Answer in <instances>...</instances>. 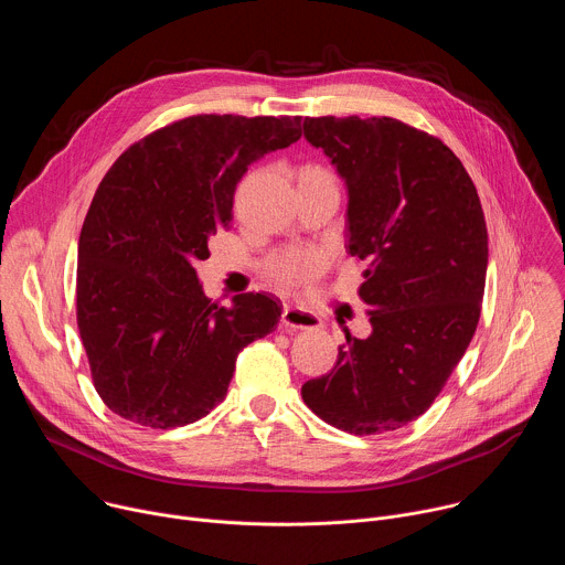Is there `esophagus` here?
Listing matches in <instances>:
<instances>
[{"mask_svg": "<svg viewBox=\"0 0 565 565\" xmlns=\"http://www.w3.org/2000/svg\"><path fill=\"white\" fill-rule=\"evenodd\" d=\"M281 324L288 331H306V329H319L321 327V319L312 312H306L301 308L295 306H284L281 310Z\"/></svg>", "mask_w": 565, "mask_h": 565, "instance_id": "34e87169", "label": "esophagus"}]
</instances>
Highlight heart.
Masks as SVG:
<instances>
[{"mask_svg": "<svg viewBox=\"0 0 565 565\" xmlns=\"http://www.w3.org/2000/svg\"><path fill=\"white\" fill-rule=\"evenodd\" d=\"M297 181L299 185H335L338 188L335 172L319 163L301 166L297 170ZM327 266H329V259L324 253L308 250V248H286L275 253L266 262L264 273L275 286L292 290V288L308 286L312 279H317L327 270Z\"/></svg>", "mask_w": 565, "mask_h": 565, "instance_id": "obj_1", "label": "heart"}]
</instances>
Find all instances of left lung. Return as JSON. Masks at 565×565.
<instances>
[{"mask_svg":"<svg viewBox=\"0 0 565 565\" xmlns=\"http://www.w3.org/2000/svg\"><path fill=\"white\" fill-rule=\"evenodd\" d=\"M349 188V250L366 262L371 335L347 331L331 373L301 386L329 425L373 436L414 423L465 355L480 317L488 227L458 156L388 116L306 118Z\"/></svg>","mask_w":565,"mask_h":565,"instance_id":"left-lung-1","label":"left lung"}]
</instances>
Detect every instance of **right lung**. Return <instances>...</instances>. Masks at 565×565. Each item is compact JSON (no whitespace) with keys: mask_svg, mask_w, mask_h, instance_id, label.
I'll return each instance as SVG.
<instances>
[{"mask_svg":"<svg viewBox=\"0 0 565 565\" xmlns=\"http://www.w3.org/2000/svg\"><path fill=\"white\" fill-rule=\"evenodd\" d=\"M301 138V116L199 114L118 156L77 244L75 310L94 386L120 418L174 429L227 393L236 355L277 327L262 292L205 297L194 264L230 227L236 183L264 153Z\"/></svg>","mask_w":565,"mask_h":565,"instance_id":"add662e5","label":"right lung"}]
</instances>
